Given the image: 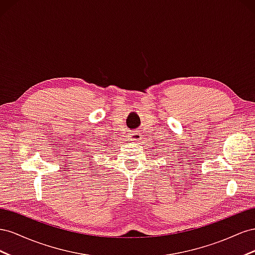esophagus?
<instances>
[{
	"label": "esophagus",
	"instance_id": "34e87169",
	"mask_svg": "<svg viewBox=\"0 0 255 255\" xmlns=\"http://www.w3.org/2000/svg\"><path fill=\"white\" fill-rule=\"evenodd\" d=\"M128 139L132 142H136V141H140L142 139V134L139 131H135V132H129L128 133Z\"/></svg>",
	"mask_w": 255,
	"mask_h": 255
}]
</instances>
